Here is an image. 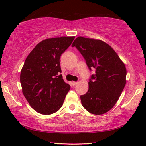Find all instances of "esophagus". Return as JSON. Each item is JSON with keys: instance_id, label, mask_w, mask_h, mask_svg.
Instances as JSON below:
<instances>
[{"instance_id": "esophagus-1", "label": "esophagus", "mask_w": 146, "mask_h": 146, "mask_svg": "<svg viewBox=\"0 0 146 146\" xmlns=\"http://www.w3.org/2000/svg\"><path fill=\"white\" fill-rule=\"evenodd\" d=\"M78 82H73V83H72V84H73V86H76L77 85H78Z\"/></svg>"}]
</instances>
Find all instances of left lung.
I'll return each mask as SVG.
<instances>
[{"label":"left lung","mask_w":146,"mask_h":146,"mask_svg":"<svg viewBox=\"0 0 146 146\" xmlns=\"http://www.w3.org/2000/svg\"><path fill=\"white\" fill-rule=\"evenodd\" d=\"M71 46L81 52L90 70L95 69L88 92L80 96L83 107L94 115L107 113L115 105L126 84L124 63L110 45L100 39L80 36Z\"/></svg>","instance_id":"8db88e82"}]
</instances>
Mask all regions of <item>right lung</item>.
Returning <instances> with one entry per match:
<instances>
[{
  "mask_svg": "<svg viewBox=\"0 0 146 146\" xmlns=\"http://www.w3.org/2000/svg\"><path fill=\"white\" fill-rule=\"evenodd\" d=\"M75 39L60 37L43 40L26 58L21 71L23 95L34 110L43 115L60 109L70 85L61 75L60 59Z\"/></svg>",
  "mask_w": 146,
  "mask_h": 146,
  "instance_id": "obj_1",
  "label": "right lung"
}]
</instances>
